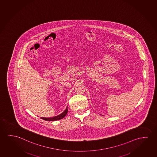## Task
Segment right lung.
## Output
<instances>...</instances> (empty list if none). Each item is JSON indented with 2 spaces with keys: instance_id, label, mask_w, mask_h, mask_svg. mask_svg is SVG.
I'll list each match as a JSON object with an SVG mask.
<instances>
[{
  "instance_id": "add662e5",
  "label": "right lung",
  "mask_w": 157,
  "mask_h": 157,
  "mask_svg": "<svg viewBox=\"0 0 157 157\" xmlns=\"http://www.w3.org/2000/svg\"><path fill=\"white\" fill-rule=\"evenodd\" d=\"M68 109L67 107L66 109L63 112V113H61L60 115H58V116L53 117H50V118H46V117H41L42 119H43L44 120L49 121H56V120H59L62 118H63L66 115V114L67 113Z\"/></svg>"
}]
</instances>
